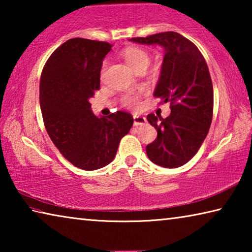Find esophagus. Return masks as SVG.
<instances>
[{
  "label": "esophagus",
  "instance_id": "obj_1",
  "mask_svg": "<svg viewBox=\"0 0 252 252\" xmlns=\"http://www.w3.org/2000/svg\"><path fill=\"white\" fill-rule=\"evenodd\" d=\"M146 122H147V119L144 118L143 116H136V114H134V116H133V123H134L135 126H142Z\"/></svg>",
  "mask_w": 252,
  "mask_h": 252
}]
</instances>
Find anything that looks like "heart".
Instances as JSON below:
<instances>
[{
  "label": "heart",
  "instance_id": "obj_1",
  "mask_svg": "<svg viewBox=\"0 0 252 252\" xmlns=\"http://www.w3.org/2000/svg\"><path fill=\"white\" fill-rule=\"evenodd\" d=\"M122 55L125 58L126 62L127 63V65L135 72L139 71L140 69H143V67H148L151 61L150 54L144 49L138 48V46H129V48H126L123 51ZM105 69L106 62H104L103 66H102V74L104 73ZM139 93L127 92L121 96V103L125 106H127V108H135L139 103Z\"/></svg>",
  "mask_w": 252,
  "mask_h": 252
}]
</instances>
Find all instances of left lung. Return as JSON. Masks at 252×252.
Listing matches in <instances>:
<instances>
[{
  "label": "left lung",
  "instance_id": "obj_1",
  "mask_svg": "<svg viewBox=\"0 0 252 252\" xmlns=\"http://www.w3.org/2000/svg\"><path fill=\"white\" fill-rule=\"evenodd\" d=\"M130 41L164 48L153 95L164 103L170 102L171 113L165 119L148 114L158 135L147 146V155L160 167H181L198 152L211 126L213 88L206 60L192 42L177 32L132 37Z\"/></svg>",
  "mask_w": 252,
  "mask_h": 252
}]
</instances>
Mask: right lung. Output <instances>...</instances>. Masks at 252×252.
I'll return each instance as SVG.
<instances>
[{"label": "right lung", "mask_w": 252, "mask_h": 252, "mask_svg": "<svg viewBox=\"0 0 252 252\" xmlns=\"http://www.w3.org/2000/svg\"><path fill=\"white\" fill-rule=\"evenodd\" d=\"M112 45L75 37L51 54L40 80V105L48 134L62 156L82 170L112 162L133 118L125 111L93 114L90 97L100 89L102 61Z\"/></svg>", "instance_id": "add662e5"}]
</instances>
